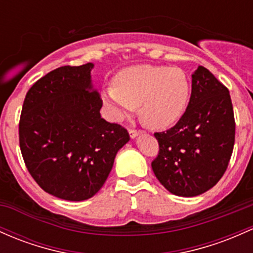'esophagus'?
<instances>
[{"label":"esophagus","instance_id":"esophagus-1","mask_svg":"<svg viewBox=\"0 0 253 253\" xmlns=\"http://www.w3.org/2000/svg\"><path fill=\"white\" fill-rule=\"evenodd\" d=\"M140 133H144L143 131H137V129H129V137L132 138V139H135V138L138 137V135L140 134Z\"/></svg>","mask_w":253,"mask_h":253}]
</instances>
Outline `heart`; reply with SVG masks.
Listing matches in <instances>:
<instances>
[{
    "instance_id": "obj_1",
    "label": "heart",
    "mask_w": 253,
    "mask_h": 253,
    "mask_svg": "<svg viewBox=\"0 0 253 253\" xmlns=\"http://www.w3.org/2000/svg\"><path fill=\"white\" fill-rule=\"evenodd\" d=\"M102 98L115 120H125L139 105L144 124L165 129L177 124L187 112L191 83L180 68L137 65L119 72L115 85L107 86Z\"/></svg>"
}]
</instances>
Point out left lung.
<instances>
[{"instance_id": "1", "label": "left lung", "mask_w": 253, "mask_h": 253, "mask_svg": "<svg viewBox=\"0 0 253 253\" xmlns=\"http://www.w3.org/2000/svg\"><path fill=\"white\" fill-rule=\"evenodd\" d=\"M160 152L151 167L170 193L196 197L213 187L232 156L235 122L228 88L203 66L192 74L184 118L167 132L155 133Z\"/></svg>"}]
</instances>
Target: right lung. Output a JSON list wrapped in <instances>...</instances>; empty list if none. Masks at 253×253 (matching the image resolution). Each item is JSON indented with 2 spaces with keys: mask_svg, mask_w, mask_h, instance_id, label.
<instances>
[{
  "mask_svg": "<svg viewBox=\"0 0 253 253\" xmlns=\"http://www.w3.org/2000/svg\"><path fill=\"white\" fill-rule=\"evenodd\" d=\"M93 63L63 66L41 78L25 97L19 141L25 165L45 192L80 202L101 190L128 132L101 116Z\"/></svg>",
  "mask_w": 253,
  "mask_h": 253,
  "instance_id": "1",
  "label": "right lung"
}]
</instances>
